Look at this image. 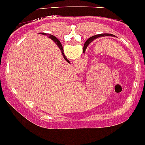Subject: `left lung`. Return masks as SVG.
<instances>
[{
	"label": "left lung",
	"instance_id": "8db88e82",
	"mask_svg": "<svg viewBox=\"0 0 145 145\" xmlns=\"http://www.w3.org/2000/svg\"><path fill=\"white\" fill-rule=\"evenodd\" d=\"M108 36H112V37H116V36H114L113 35H112V34H108V33H103V34H99V35H94V36H93V37H90V38H88V40L86 41L85 44H84V52H85L86 50L87 47L88 46V44H90V43L91 42L93 41L94 40H96L97 38H98V37H108Z\"/></svg>",
	"mask_w": 145,
	"mask_h": 145
}]
</instances>
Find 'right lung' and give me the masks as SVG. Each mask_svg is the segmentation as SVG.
I'll list each match as a JSON object with an SVG mask.
<instances>
[{
  "label": "right lung",
  "instance_id": "obj_1",
  "mask_svg": "<svg viewBox=\"0 0 145 145\" xmlns=\"http://www.w3.org/2000/svg\"><path fill=\"white\" fill-rule=\"evenodd\" d=\"M41 34H42V35H49V34H46V33H44V32H41ZM50 38L52 39V40L53 41H54V42L56 43V44H57V45L58 46V47L60 49V50H61V54H62L63 57H64V59H65L66 61H67V62L69 63V64H70V61H69L68 59H67V57H66V56L64 54V50H63L62 45H61V42H60L59 40L58 39H57L56 37H54V36H53V35H50Z\"/></svg>",
  "mask_w": 145,
  "mask_h": 145
}]
</instances>
